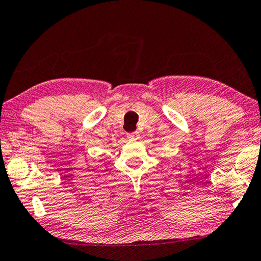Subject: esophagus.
<instances>
[{
    "instance_id": "34e87169",
    "label": "esophagus",
    "mask_w": 261,
    "mask_h": 261,
    "mask_svg": "<svg viewBox=\"0 0 261 261\" xmlns=\"http://www.w3.org/2000/svg\"><path fill=\"white\" fill-rule=\"evenodd\" d=\"M139 132H133V133H128L127 134V139H129V140H136V139H139Z\"/></svg>"
}]
</instances>
